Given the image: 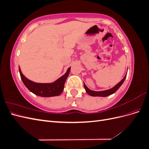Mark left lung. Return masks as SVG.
Returning a JSON list of instances; mask_svg holds the SVG:
<instances>
[{"instance_id":"1","label":"left lung","mask_w":149,"mask_h":149,"mask_svg":"<svg viewBox=\"0 0 149 149\" xmlns=\"http://www.w3.org/2000/svg\"><path fill=\"white\" fill-rule=\"evenodd\" d=\"M126 76H127V74L125 75V76L123 78V79H122L119 83H118V84H117L116 86H114L113 88H111L109 89L105 90V91H93V90L89 89L86 86V84L84 83V87L85 88L86 91V93L90 96H91L106 97V96H109V95H111V94H114L117 91V90H118L121 86V85L123 84V83H124V80H125V79L126 78Z\"/></svg>"}]
</instances>
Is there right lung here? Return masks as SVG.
I'll list each match as a JSON object with an SVG mask.
<instances>
[{"instance_id": "add662e5", "label": "right lung", "mask_w": 149, "mask_h": 149, "mask_svg": "<svg viewBox=\"0 0 149 149\" xmlns=\"http://www.w3.org/2000/svg\"><path fill=\"white\" fill-rule=\"evenodd\" d=\"M70 68L71 67L68 68L64 75L61 76L54 82L50 83H39L32 81L26 78L23 74L20 67L19 72L22 81L30 92L39 96L48 97L60 96L63 91L65 83L70 74Z\"/></svg>"}]
</instances>
